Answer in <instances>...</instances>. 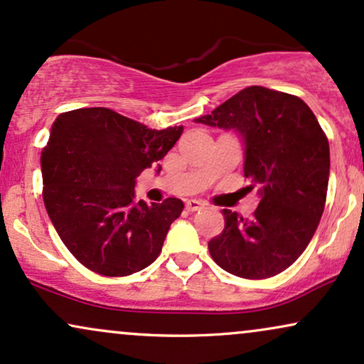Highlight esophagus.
I'll return each instance as SVG.
<instances>
[{
  "label": "esophagus",
  "instance_id": "esophagus-1",
  "mask_svg": "<svg viewBox=\"0 0 364 364\" xmlns=\"http://www.w3.org/2000/svg\"><path fill=\"white\" fill-rule=\"evenodd\" d=\"M186 208H187V211H199V209L204 208V203L198 199H189L186 203Z\"/></svg>",
  "mask_w": 364,
  "mask_h": 364
}]
</instances>
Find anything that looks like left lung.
Listing matches in <instances>:
<instances>
[{
  "label": "left lung",
  "instance_id": "1",
  "mask_svg": "<svg viewBox=\"0 0 364 364\" xmlns=\"http://www.w3.org/2000/svg\"><path fill=\"white\" fill-rule=\"evenodd\" d=\"M194 122L233 131L243 146V173L259 187L250 218L223 209L225 230L209 240L215 262L245 279L272 277L306 249L326 206L331 151L301 98L249 87Z\"/></svg>",
  "mask_w": 364,
  "mask_h": 364
}]
</instances>
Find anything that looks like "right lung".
<instances>
[{"label":"right lung","instance_id":"right-lung-1","mask_svg":"<svg viewBox=\"0 0 364 364\" xmlns=\"http://www.w3.org/2000/svg\"><path fill=\"white\" fill-rule=\"evenodd\" d=\"M182 126L151 129L105 109L59 114L42 149L44 204L68 250L102 276H129L160 255L170 225L181 216L177 198L136 203V178L161 166Z\"/></svg>","mask_w":364,"mask_h":364}]
</instances>
